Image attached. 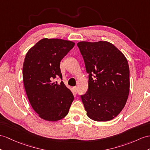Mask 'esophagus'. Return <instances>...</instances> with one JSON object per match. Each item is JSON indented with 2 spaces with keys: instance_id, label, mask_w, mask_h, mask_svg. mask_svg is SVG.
Listing matches in <instances>:
<instances>
[{
  "instance_id": "34e87169",
  "label": "esophagus",
  "mask_w": 150,
  "mask_h": 150,
  "mask_svg": "<svg viewBox=\"0 0 150 150\" xmlns=\"http://www.w3.org/2000/svg\"><path fill=\"white\" fill-rule=\"evenodd\" d=\"M73 90H74V93H77L78 92V88L76 87V86L73 87Z\"/></svg>"
}]
</instances>
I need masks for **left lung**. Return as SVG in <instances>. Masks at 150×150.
<instances>
[{
    "label": "left lung",
    "instance_id": "1",
    "mask_svg": "<svg viewBox=\"0 0 150 150\" xmlns=\"http://www.w3.org/2000/svg\"><path fill=\"white\" fill-rule=\"evenodd\" d=\"M77 45L89 74L88 92L81 96L88 117L97 122L111 120L122 111L129 97L127 58L108 41H81Z\"/></svg>",
    "mask_w": 150,
    "mask_h": 150
}]
</instances>
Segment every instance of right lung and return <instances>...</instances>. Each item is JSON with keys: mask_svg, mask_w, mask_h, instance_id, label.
<instances>
[{"mask_svg": "<svg viewBox=\"0 0 150 150\" xmlns=\"http://www.w3.org/2000/svg\"><path fill=\"white\" fill-rule=\"evenodd\" d=\"M67 40L44 38L30 47L23 65V81L28 99L40 118L48 122L64 118L74 100L71 91L62 81L60 61L74 47Z\"/></svg>", "mask_w": 150, "mask_h": 150, "instance_id": "1", "label": "right lung"}]
</instances>
